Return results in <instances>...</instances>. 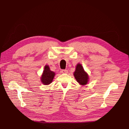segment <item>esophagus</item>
<instances>
[{
  "instance_id": "esophagus-1",
  "label": "esophagus",
  "mask_w": 129,
  "mask_h": 129,
  "mask_svg": "<svg viewBox=\"0 0 129 129\" xmlns=\"http://www.w3.org/2000/svg\"><path fill=\"white\" fill-rule=\"evenodd\" d=\"M61 73L63 74H67L68 73V70H67V69H64V70H62Z\"/></svg>"
}]
</instances>
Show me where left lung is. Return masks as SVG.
Returning <instances> with one entry per match:
<instances>
[{
    "instance_id": "left-lung-1",
    "label": "left lung",
    "mask_w": 129,
    "mask_h": 129,
    "mask_svg": "<svg viewBox=\"0 0 129 129\" xmlns=\"http://www.w3.org/2000/svg\"><path fill=\"white\" fill-rule=\"evenodd\" d=\"M74 76L76 81L81 85H85L88 83L89 79L88 74L84 71L83 67L79 63L77 65Z\"/></svg>"
}]
</instances>
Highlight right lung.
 I'll return each mask as SVG.
<instances>
[{
    "label": "right lung",
    "mask_w": 129,
    "mask_h": 129,
    "mask_svg": "<svg viewBox=\"0 0 129 129\" xmlns=\"http://www.w3.org/2000/svg\"><path fill=\"white\" fill-rule=\"evenodd\" d=\"M55 73L52 71H51L50 67L48 65L44 67V69L41 77V82L45 85H48L52 82L54 78Z\"/></svg>",
    "instance_id": "right-lung-1"
}]
</instances>
